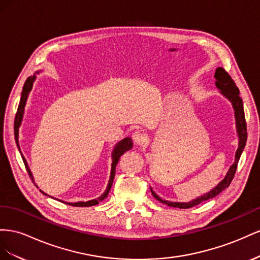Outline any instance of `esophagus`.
<instances>
[{
  "label": "esophagus",
  "instance_id": "obj_1",
  "mask_svg": "<svg viewBox=\"0 0 260 260\" xmlns=\"http://www.w3.org/2000/svg\"><path fill=\"white\" fill-rule=\"evenodd\" d=\"M132 137L136 145H143L146 142V135L140 131H136Z\"/></svg>",
  "mask_w": 260,
  "mask_h": 260
}]
</instances>
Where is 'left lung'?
Wrapping results in <instances>:
<instances>
[{
    "mask_svg": "<svg viewBox=\"0 0 260 260\" xmlns=\"http://www.w3.org/2000/svg\"><path fill=\"white\" fill-rule=\"evenodd\" d=\"M214 78H216V86L220 89L221 93L226 97L230 101L232 102L233 108H234V114H235V121H236V128H237V134H239V148H237L236 153H235V161L232 165V167L230 168L228 174L222 180L216 187H214L212 190H210L208 194H205L204 196H200L196 199L192 200V202L189 203H173V202H168V200H163L161 199L153 190L151 189L152 196L159 200L160 203L166 204L170 207H174V208H180V209H188L194 207L196 205H199L200 203L205 202V200L211 199L213 197H216L219 195L222 190H224L226 187H229V185L231 184L233 177L235 175L236 169H237V163H239V160L241 158V154L244 150V147L246 145V140H247V127H246V121H245V114H244V108H243V101L242 98L240 97V90L239 88L236 87L234 80L231 78V76L229 75V73L222 68H218L216 71V74H214Z\"/></svg>",
    "mask_w": 260,
    "mask_h": 260,
    "instance_id": "1",
    "label": "left lung"
}]
</instances>
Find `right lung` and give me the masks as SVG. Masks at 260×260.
<instances>
[{
    "mask_svg": "<svg viewBox=\"0 0 260 260\" xmlns=\"http://www.w3.org/2000/svg\"><path fill=\"white\" fill-rule=\"evenodd\" d=\"M34 80H35V76L34 77H28L26 79L25 84H24V87H23V91H21V97H20V101H19V105H18L17 112H16V115H15L14 135H15V140H16V145H17L18 148H19V144H18V128H19V125H20V122H21V118H23L24 109H25V106H26L28 93L30 92V90H31ZM132 147H133V142H132V139L128 138V137L127 138H124L123 140H121V142L115 146L114 150H113V153H112V170H111L110 181H109V184H108V188L106 189L105 192H103V195H101L97 199L89 200V202H86V203L85 202H79V203H74V204H72V203H66V204L71 205V206H75V207H89V206L98 205L101 202V200L105 199L109 195V191H110L111 187H112V183H113L114 175H115V168H116V165H117L118 160H120V157H121L123 153H125L126 151H127V150L132 149ZM19 151H20V149H19ZM21 158H23V161L25 163V167H26V170H27L29 176H30V179L34 181L32 174L30 172V170H29V167L27 165L25 158L23 157V154H21ZM43 194H44V192H43ZM44 195H47V194H44Z\"/></svg>",
    "mask_w": 260,
    "mask_h": 260,
    "instance_id": "add662e5",
    "label": "right lung"
}]
</instances>
